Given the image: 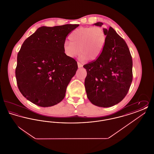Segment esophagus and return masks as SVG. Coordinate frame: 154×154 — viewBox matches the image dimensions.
I'll return each instance as SVG.
<instances>
[{
  "mask_svg": "<svg viewBox=\"0 0 154 154\" xmlns=\"http://www.w3.org/2000/svg\"><path fill=\"white\" fill-rule=\"evenodd\" d=\"M77 65H78V67H79V68H80V67H81L82 66V64H81V63H80V62H77Z\"/></svg>",
  "mask_w": 154,
  "mask_h": 154,
  "instance_id": "1",
  "label": "esophagus"
}]
</instances>
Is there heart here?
I'll return each instance as SVG.
<instances>
[{
    "instance_id": "obj_1",
    "label": "heart",
    "mask_w": 154,
    "mask_h": 154,
    "mask_svg": "<svg viewBox=\"0 0 154 154\" xmlns=\"http://www.w3.org/2000/svg\"><path fill=\"white\" fill-rule=\"evenodd\" d=\"M69 39L70 43H65L63 47V52L67 57L73 58L80 50V60L88 58L90 60H95L102 52L106 35L100 27H82L74 30Z\"/></svg>"
}]
</instances>
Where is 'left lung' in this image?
Returning <instances> with one entry per match:
<instances>
[{
	"label": "left lung",
	"mask_w": 154,
	"mask_h": 154,
	"mask_svg": "<svg viewBox=\"0 0 154 154\" xmlns=\"http://www.w3.org/2000/svg\"><path fill=\"white\" fill-rule=\"evenodd\" d=\"M102 22L94 25L102 26ZM106 41L100 57L84 65L85 88L89 101L101 107L118 104L127 95L133 79L132 56L124 40L112 28L103 29Z\"/></svg>",
	"instance_id": "1"
}]
</instances>
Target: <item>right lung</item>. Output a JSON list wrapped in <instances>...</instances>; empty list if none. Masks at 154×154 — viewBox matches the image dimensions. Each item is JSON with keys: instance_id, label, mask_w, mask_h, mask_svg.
Listing matches in <instances>:
<instances>
[{"instance_id": "1", "label": "right lung", "mask_w": 154, "mask_h": 154, "mask_svg": "<svg viewBox=\"0 0 154 154\" xmlns=\"http://www.w3.org/2000/svg\"><path fill=\"white\" fill-rule=\"evenodd\" d=\"M79 24L42 26L27 38L17 55L15 76L22 95L40 107H51L65 97L66 88L78 69L63 47Z\"/></svg>"}]
</instances>
